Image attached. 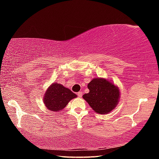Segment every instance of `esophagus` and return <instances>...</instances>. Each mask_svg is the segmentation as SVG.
Returning a JSON list of instances; mask_svg holds the SVG:
<instances>
[{
    "label": "esophagus",
    "instance_id": "34e87169",
    "mask_svg": "<svg viewBox=\"0 0 159 159\" xmlns=\"http://www.w3.org/2000/svg\"><path fill=\"white\" fill-rule=\"evenodd\" d=\"M77 95H78V96L80 97V98H81L82 95H83V93L81 92V91H80V92H79V93H77Z\"/></svg>",
    "mask_w": 159,
    "mask_h": 159
}]
</instances>
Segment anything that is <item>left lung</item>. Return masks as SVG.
<instances>
[{
  "label": "left lung",
  "instance_id": "left-lung-1",
  "mask_svg": "<svg viewBox=\"0 0 159 159\" xmlns=\"http://www.w3.org/2000/svg\"><path fill=\"white\" fill-rule=\"evenodd\" d=\"M90 92L83 95L94 111L106 114L113 111L118 105L120 89L112 81L104 78H95L88 84Z\"/></svg>",
  "mask_w": 159,
  "mask_h": 159
}]
</instances>
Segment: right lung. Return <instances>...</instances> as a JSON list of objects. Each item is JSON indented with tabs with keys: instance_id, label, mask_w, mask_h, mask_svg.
<instances>
[{
	"instance_id": "add662e5",
	"label": "right lung",
	"mask_w": 159,
	"mask_h": 159,
	"mask_svg": "<svg viewBox=\"0 0 159 159\" xmlns=\"http://www.w3.org/2000/svg\"><path fill=\"white\" fill-rule=\"evenodd\" d=\"M76 97L69 88L58 83H53L45 91L43 103L48 110L57 112L65 108L69 101Z\"/></svg>"
}]
</instances>
